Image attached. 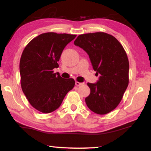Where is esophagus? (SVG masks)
<instances>
[{
    "label": "esophagus",
    "instance_id": "1",
    "mask_svg": "<svg viewBox=\"0 0 151 151\" xmlns=\"http://www.w3.org/2000/svg\"><path fill=\"white\" fill-rule=\"evenodd\" d=\"M84 83H79V82H78V81H76L75 82V85H76V86H81V85H83Z\"/></svg>",
    "mask_w": 151,
    "mask_h": 151
}]
</instances>
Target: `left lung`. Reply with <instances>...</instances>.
<instances>
[{
  "mask_svg": "<svg viewBox=\"0 0 151 151\" xmlns=\"http://www.w3.org/2000/svg\"><path fill=\"white\" fill-rule=\"evenodd\" d=\"M89 56L97 75L96 83H87L90 94L85 99L89 109L106 114L121 101L129 85V63L124 48L115 37L103 32L79 35L74 42Z\"/></svg>",
  "mask_w": 151,
  "mask_h": 151,
  "instance_id": "1",
  "label": "left lung"
}]
</instances>
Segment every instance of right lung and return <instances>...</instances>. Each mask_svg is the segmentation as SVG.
I'll use <instances>...</instances> for the list:
<instances>
[{
  "mask_svg": "<svg viewBox=\"0 0 151 151\" xmlns=\"http://www.w3.org/2000/svg\"><path fill=\"white\" fill-rule=\"evenodd\" d=\"M76 37L66 33H42L30 40L22 53V90L31 106L42 113L57 110L75 86L73 78H63L53 69L58 67L64 48Z\"/></svg>",
  "mask_w": 151,
  "mask_h": 151,
  "instance_id": "1",
  "label": "right lung"
}]
</instances>
